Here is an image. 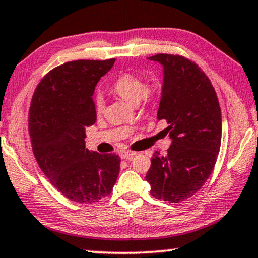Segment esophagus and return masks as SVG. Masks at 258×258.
Segmentation results:
<instances>
[{
  "label": "esophagus",
  "instance_id": "1",
  "mask_svg": "<svg viewBox=\"0 0 258 258\" xmlns=\"http://www.w3.org/2000/svg\"><path fill=\"white\" fill-rule=\"evenodd\" d=\"M137 155V152H133V151H126L121 153V158L122 159H126V161H131V159L135 157Z\"/></svg>",
  "mask_w": 258,
  "mask_h": 258
}]
</instances>
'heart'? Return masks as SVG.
<instances>
[{"label":"heart","mask_w":258,"mask_h":258,"mask_svg":"<svg viewBox=\"0 0 258 258\" xmlns=\"http://www.w3.org/2000/svg\"><path fill=\"white\" fill-rule=\"evenodd\" d=\"M113 93L133 106H138L140 101H149L153 95V87L146 86L138 76L132 74H123L116 78L112 87ZM95 108L101 113L105 108V100L102 96H96Z\"/></svg>","instance_id":"1"}]
</instances>
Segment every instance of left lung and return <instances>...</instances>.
<instances>
[{
  "label": "left lung",
  "mask_w": 258,
  "mask_h": 258,
  "mask_svg": "<svg viewBox=\"0 0 258 258\" xmlns=\"http://www.w3.org/2000/svg\"><path fill=\"white\" fill-rule=\"evenodd\" d=\"M148 59L163 67L157 120H165L171 145L156 151L145 180L156 199L172 202L190 198L216 165L221 143V112L211 81L197 64L174 54Z\"/></svg>",
  "instance_id": "8db88e82"
}]
</instances>
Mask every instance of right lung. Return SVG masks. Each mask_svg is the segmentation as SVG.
<instances>
[{
    "instance_id": "1",
    "label": "right lung",
    "mask_w": 258,
    "mask_h": 258,
    "mask_svg": "<svg viewBox=\"0 0 258 258\" xmlns=\"http://www.w3.org/2000/svg\"><path fill=\"white\" fill-rule=\"evenodd\" d=\"M115 59L75 60L50 71L32 97L28 130L39 167L65 198L89 204L110 194L120 158L86 149L96 121L93 94Z\"/></svg>"
}]
</instances>
